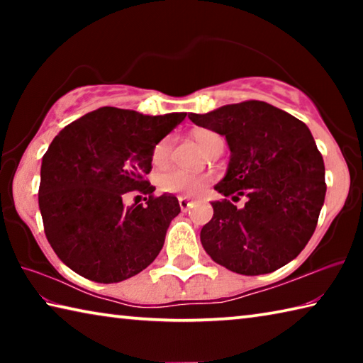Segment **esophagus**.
Returning a JSON list of instances; mask_svg holds the SVG:
<instances>
[{"label":"esophagus","mask_w":363,"mask_h":363,"mask_svg":"<svg viewBox=\"0 0 363 363\" xmlns=\"http://www.w3.org/2000/svg\"><path fill=\"white\" fill-rule=\"evenodd\" d=\"M177 200H179V206H181V210H182V211H187L189 208L194 205V201H192V200H189V199H186V196H179V199H177Z\"/></svg>","instance_id":"1"}]
</instances>
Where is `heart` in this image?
Returning a JSON list of instances; mask_svg holds the SVG:
<instances>
[{"label":"heart","mask_w":363,"mask_h":363,"mask_svg":"<svg viewBox=\"0 0 363 363\" xmlns=\"http://www.w3.org/2000/svg\"><path fill=\"white\" fill-rule=\"evenodd\" d=\"M194 138L205 152L210 150L213 145L223 143L219 134L210 130H196L194 131ZM169 149L171 143L168 138L160 140L152 150V163L157 164V167L167 163L169 157ZM208 184H210V176L201 173H189V171L179 168H169L158 177V186L163 192L177 194L181 196L200 195L208 187Z\"/></svg>","instance_id":"1"}]
</instances>
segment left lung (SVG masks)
Segmentation results:
<instances>
[{"instance_id":"left-lung-1","label":"left lung","mask_w":363,"mask_h":363,"mask_svg":"<svg viewBox=\"0 0 363 363\" xmlns=\"http://www.w3.org/2000/svg\"><path fill=\"white\" fill-rule=\"evenodd\" d=\"M196 126L224 136L230 162L216 187L213 218L200 232L214 262L242 275H261L294 259L311 240L323 206L325 164L303 121L261 101L189 113ZM234 201L247 199L237 208Z\"/></svg>"}]
</instances>
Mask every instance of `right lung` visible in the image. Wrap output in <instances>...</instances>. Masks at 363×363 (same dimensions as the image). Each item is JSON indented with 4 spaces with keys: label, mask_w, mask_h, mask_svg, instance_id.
<instances>
[{
    "label": "right lung",
    "mask_w": 363,
    "mask_h": 363,
    "mask_svg": "<svg viewBox=\"0 0 363 363\" xmlns=\"http://www.w3.org/2000/svg\"><path fill=\"white\" fill-rule=\"evenodd\" d=\"M187 113L143 115L102 107L67 125L41 163L38 205L45 233L65 266L97 284L144 270L181 213L174 195H153L152 150ZM149 196L125 207L128 191Z\"/></svg>",
    "instance_id": "add662e5"
}]
</instances>
